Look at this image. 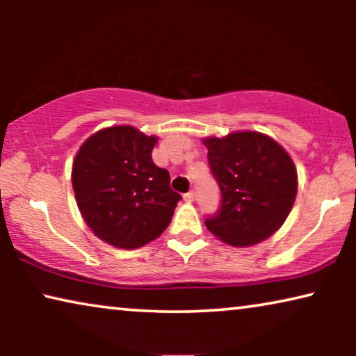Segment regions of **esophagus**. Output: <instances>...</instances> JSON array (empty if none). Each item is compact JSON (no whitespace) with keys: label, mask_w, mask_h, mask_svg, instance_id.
Here are the masks:
<instances>
[{"label":"esophagus","mask_w":356,"mask_h":356,"mask_svg":"<svg viewBox=\"0 0 356 356\" xmlns=\"http://www.w3.org/2000/svg\"><path fill=\"white\" fill-rule=\"evenodd\" d=\"M194 197H196V194H194L193 191H189V193H186V194H184V196H183V199H184V201H186V202H193Z\"/></svg>","instance_id":"1"}]
</instances>
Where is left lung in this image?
Wrapping results in <instances>:
<instances>
[{"mask_svg": "<svg viewBox=\"0 0 356 356\" xmlns=\"http://www.w3.org/2000/svg\"><path fill=\"white\" fill-rule=\"evenodd\" d=\"M209 167L222 193L217 216L206 227L230 246L246 248L274 235L289 217L298 191L290 154L257 131L204 138Z\"/></svg>", "mask_w": 356, "mask_h": 356, "instance_id": "1", "label": "left lung"}]
</instances>
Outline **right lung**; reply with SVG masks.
<instances>
[{
	"mask_svg": "<svg viewBox=\"0 0 356 356\" xmlns=\"http://www.w3.org/2000/svg\"><path fill=\"white\" fill-rule=\"evenodd\" d=\"M157 136L129 124L89 136L72 160V189L87 227L121 250H136L162 235L181 196L170 173L152 160Z\"/></svg>",
	"mask_w": 356,
	"mask_h": 356,
	"instance_id": "obj_1",
	"label": "right lung"
}]
</instances>
